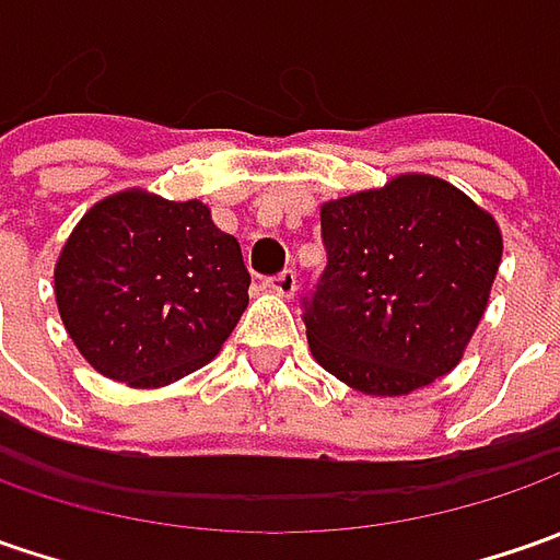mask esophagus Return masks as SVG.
<instances>
[{"label": "esophagus", "mask_w": 560, "mask_h": 560, "mask_svg": "<svg viewBox=\"0 0 560 560\" xmlns=\"http://www.w3.org/2000/svg\"><path fill=\"white\" fill-rule=\"evenodd\" d=\"M268 287L277 295H283V299H292L299 292V277H295V270H280L277 277H270Z\"/></svg>", "instance_id": "esophagus-1"}]
</instances>
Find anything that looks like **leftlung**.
Masks as SVG:
<instances>
[{
  "label": "left lung",
  "instance_id": "8db88e82",
  "mask_svg": "<svg viewBox=\"0 0 560 560\" xmlns=\"http://www.w3.org/2000/svg\"><path fill=\"white\" fill-rule=\"evenodd\" d=\"M327 268L305 302L314 361L364 396H408L464 358L502 265L499 221L433 174L320 205Z\"/></svg>",
  "mask_w": 560,
  "mask_h": 560
}]
</instances>
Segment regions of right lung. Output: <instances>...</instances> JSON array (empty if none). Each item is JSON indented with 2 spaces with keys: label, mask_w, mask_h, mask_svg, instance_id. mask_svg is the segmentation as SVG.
Wrapping results in <instances>:
<instances>
[{
  "label": "right lung",
  "mask_w": 560,
  "mask_h": 560,
  "mask_svg": "<svg viewBox=\"0 0 560 560\" xmlns=\"http://www.w3.org/2000/svg\"><path fill=\"white\" fill-rule=\"evenodd\" d=\"M55 305L98 374L155 389L221 352L246 312L248 270L208 205L133 186L77 221L55 261Z\"/></svg>",
  "instance_id": "add662e5"
}]
</instances>
